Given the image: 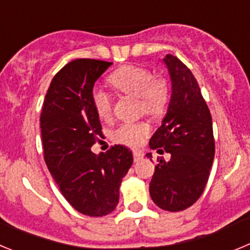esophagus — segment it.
Here are the masks:
<instances>
[{
  "instance_id": "esophagus-1",
  "label": "esophagus",
  "mask_w": 250,
  "mask_h": 250,
  "mask_svg": "<svg viewBox=\"0 0 250 250\" xmlns=\"http://www.w3.org/2000/svg\"><path fill=\"white\" fill-rule=\"evenodd\" d=\"M132 155H134V160L135 161H139L143 159V156H144V154L141 151H138V150H134V152H132Z\"/></svg>"
}]
</instances>
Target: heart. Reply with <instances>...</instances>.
Segmentation results:
<instances>
[{"label":"heart","instance_id":"heart-1","mask_svg":"<svg viewBox=\"0 0 250 250\" xmlns=\"http://www.w3.org/2000/svg\"><path fill=\"white\" fill-rule=\"evenodd\" d=\"M110 85L121 94L139 98L141 107L151 116L164 114L169 101V83L164 77L154 76L152 71L143 66L126 65L118 68L107 79ZM92 104L101 119L111 115V96L101 89L92 92ZM150 127L145 123L123 124L114 132L115 140L127 146H138L149 135Z\"/></svg>","mask_w":250,"mask_h":250}]
</instances>
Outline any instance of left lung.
Segmentation results:
<instances>
[{
  "label": "left lung",
  "mask_w": 250,
  "mask_h": 250,
  "mask_svg": "<svg viewBox=\"0 0 250 250\" xmlns=\"http://www.w3.org/2000/svg\"><path fill=\"white\" fill-rule=\"evenodd\" d=\"M163 61L169 71L171 96L161 126L149 145L151 149L163 147L171 158L159 160L149 190L152 202L163 210L180 211L191 207L204 191L215 143L210 111L194 75L173 55H167Z\"/></svg>",
  "instance_id": "left-lung-1"
}]
</instances>
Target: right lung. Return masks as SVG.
I'll use <instances>...</instances> for the list:
<instances>
[{
  "instance_id": "obj_1",
  "label": "right lung",
  "mask_w": 250,
  "mask_h": 250,
  "mask_svg": "<svg viewBox=\"0 0 250 250\" xmlns=\"http://www.w3.org/2000/svg\"><path fill=\"white\" fill-rule=\"evenodd\" d=\"M111 63L79 59L63 66L51 81L40 118L51 175L65 199L89 216L107 215L116 208L121 182L134 160L123 145L98 155L90 150L103 135L92 90Z\"/></svg>"
}]
</instances>
